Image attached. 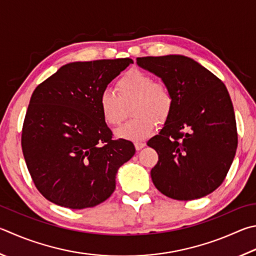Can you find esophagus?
<instances>
[{
	"instance_id": "1",
	"label": "esophagus",
	"mask_w": 256,
	"mask_h": 256,
	"mask_svg": "<svg viewBox=\"0 0 256 256\" xmlns=\"http://www.w3.org/2000/svg\"><path fill=\"white\" fill-rule=\"evenodd\" d=\"M134 146H136V148L138 151H140V150H142L144 146H146V143L141 142V141H136V143H134Z\"/></svg>"
}]
</instances>
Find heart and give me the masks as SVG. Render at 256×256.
<instances>
[{
  "instance_id": "heart-1",
  "label": "heart",
  "mask_w": 256,
  "mask_h": 256,
  "mask_svg": "<svg viewBox=\"0 0 256 256\" xmlns=\"http://www.w3.org/2000/svg\"><path fill=\"white\" fill-rule=\"evenodd\" d=\"M113 92L104 90L100 96L98 106L104 120L116 126L122 122L126 108L132 105L136 118L122 125L116 134L122 138L140 141L150 136L158 122L168 118L174 106V94L164 82H153L148 74L131 69L115 82Z\"/></svg>"
}]
</instances>
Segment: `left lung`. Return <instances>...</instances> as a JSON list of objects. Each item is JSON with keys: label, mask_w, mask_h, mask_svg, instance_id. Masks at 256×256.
Here are the masks:
<instances>
[{"label": "left lung", "mask_w": 256, "mask_h": 256, "mask_svg": "<svg viewBox=\"0 0 256 256\" xmlns=\"http://www.w3.org/2000/svg\"><path fill=\"white\" fill-rule=\"evenodd\" d=\"M138 66L160 77L174 94V106L148 146L159 160L153 184L164 196L194 200L216 190L226 178L238 148L233 104L220 78L180 54L141 57Z\"/></svg>", "instance_id": "obj_1"}]
</instances>
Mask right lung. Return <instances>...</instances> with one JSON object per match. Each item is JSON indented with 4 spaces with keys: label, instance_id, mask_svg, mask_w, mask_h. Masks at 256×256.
<instances>
[{
    "label": "right lung",
    "instance_id": "obj_1",
    "mask_svg": "<svg viewBox=\"0 0 256 256\" xmlns=\"http://www.w3.org/2000/svg\"><path fill=\"white\" fill-rule=\"evenodd\" d=\"M130 64V58L70 62L36 86L21 146L34 184L49 202L84 209L113 194L116 172L136 148L113 138L98 100Z\"/></svg>",
    "mask_w": 256,
    "mask_h": 256
}]
</instances>
